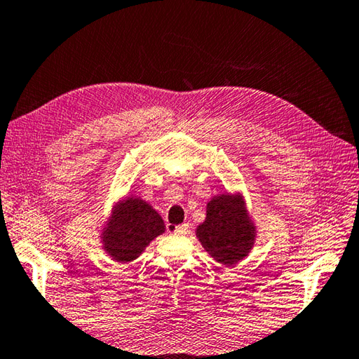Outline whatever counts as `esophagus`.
Listing matches in <instances>:
<instances>
[{"instance_id": "esophagus-1", "label": "esophagus", "mask_w": 359, "mask_h": 359, "mask_svg": "<svg viewBox=\"0 0 359 359\" xmlns=\"http://www.w3.org/2000/svg\"><path fill=\"white\" fill-rule=\"evenodd\" d=\"M188 229H189L188 224H180V226H175L172 231H174L175 235H187L188 233Z\"/></svg>"}]
</instances>
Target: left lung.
<instances>
[{
  "instance_id": "obj_1",
  "label": "left lung",
  "mask_w": 359,
  "mask_h": 359,
  "mask_svg": "<svg viewBox=\"0 0 359 359\" xmlns=\"http://www.w3.org/2000/svg\"><path fill=\"white\" fill-rule=\"evenodd\" d=\"M196 235L216 262L235 264L252 249L255 231L243 199L222 194L208 202L207 217Z\"/></svg>"
}]
</instances>
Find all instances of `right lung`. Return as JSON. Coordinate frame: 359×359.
Returning <instances> with one entry per match:
<instances>
[{"label": "right lung", "mask_w": 359, "mask_h": 359, "mask_svg": "<svg viewBox=\"0 0 359 359\" xmlns=\"http://www.w3.org/2000/svg\"><path fill=\"white\" fill-rule=\"evenodd\" d=\"M104 231V248L116 262L135 259L154 238L165 231L160 215L142 199H126L111 215Z\"/></svg>", "instance_id": "add662e5"}]
</instances>
